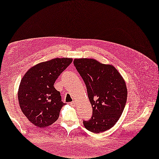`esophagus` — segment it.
<instances>
[{
	"label": "esophagus",
	"instance_id": "esophagus-1",
	"mask_svg": "<svg viewBox=\"0 0 159 159\" xmlns=\"http://www.w3.org/2000/svg\"><path fill=\"white\" fill-rule=\"evenodd\" d=\"M70 105H71V106H74V105H76V102H75V101H73L72 102L70 103Z\"/></svg>",
	"mask_w": 159,
	"mask_h": 159
}]
</instances>
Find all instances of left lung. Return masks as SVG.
Masks as SVG:
<instances>
[{
    "label": "left lung",
    "mask_w": 159,
    "mask_h": 159,
    "mask_svg": "<svg viewBox=\"0 0 159 159\" xmlns=\"http://www.w3.org/2000/svg\"><path fill=\"white\" fill-rule=\"evenodd\" d=\"M74 65L85 82L93 107L92 117L83 122L85 127L94 133L111 129L122 115L126 103L124 80L114 66L93 59H75Z\"/></svg>",
    "instance_id": "8db88e82"
}]
</instances>
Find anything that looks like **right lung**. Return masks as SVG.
<instances>
[{"label":"right lung","instance_id":"add662e5","mask_svg":"<svg viewBox=\"0 0 159 159\" xmlns=\"http://www.w3.org/2000/svg\"><path fill=\"white\" fill-rule=\"evenodd\" d=\"M72 58H55L37 64L22 78L18 91L20 109L34 125L44 128L58 119L64 103L54 87L56 80L72 63Z\"/></svg>","mask_w":159,"mask_h":159}]
</instances>
